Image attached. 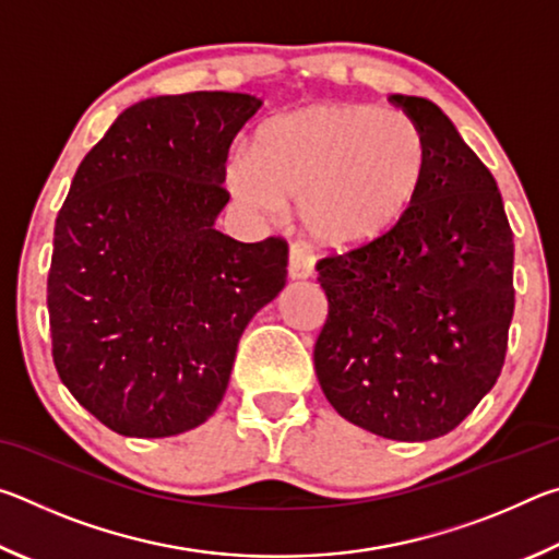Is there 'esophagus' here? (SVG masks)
Wrapping results in <instances>:
<instances>
[{
  "instance_id": "obj_1",
  "label": "esophagus",
  "mask_w": 559,
  "mask_h": 559,
  "mask_svg": "<svg viewBox=\"0 0 559 559\" xmlns=\"http://www.w3.org/2000/svg\"><path fill=\"white\" fill-rule=\"evenodd\" d=\"M313 271H316L313 251H310L306 243H293L288 253V276L293 281H306L313 276Z\"/></svg>"
}]
</instances>
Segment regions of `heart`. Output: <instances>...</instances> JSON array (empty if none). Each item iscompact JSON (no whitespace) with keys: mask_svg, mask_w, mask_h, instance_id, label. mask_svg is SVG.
Returning <instances> with one entry per match:
<instances>
[{"mask_svg":"<svg viewBox=\"0 0 559 559\" xmlns=\"http://www.w3.org/2000/svg\"><path fill=\"white\" fill-rule=\"evenodd\" d=\"M429 173L421 128L396 110L310 103L263 122L253 159L234 157L229 187L246 210L281 216L330 251H359L400 229Z\"/></svg>","mask_w":559,"mask_h":559,"instance_id":"heart-1","label":"heart"}]
</instances>
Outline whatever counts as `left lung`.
Wrapping results in <instances>:
<instances>
[{
    "mask_svg": "<svg viewBox=\"0 0 559 559\" xmlns=\"http://www.w3.org/2000/svg\"><path fill=\"white\" fill-rule=\"evenodd\" d=\"M429 145L427 182L384 241L318 263L328 320L316 374L377 437L429 441L496 384L513 320V231L488 167L437 103L392 96Z\"/></svg>",
    "mask_w": 559,
    "mask_h": 559,
    "instance_id": "1",
    "label": "left lung"
}]
</instances>
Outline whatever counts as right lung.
Wrapping results in <instances>:
<instances>
[{
	"label": "right lung",
	"mask_w": 559,
	"mask_h": 559,
	"mask_svg": "<svg viewBox=\"0 0 559 559\" xmlns=\"http://www.w3.org/2000/svg\"><path fill=\"white\" fill-rule=\"evenodd\" d=\"M261 106L231 91L145 98L75 169L46 286L53 365L122 437L210 419L243 328L286 286V241L241 243L214 226L226 155Z\"/></svg>",
	"instance_id": "add662e5"
}]
</instances>
